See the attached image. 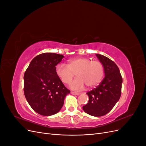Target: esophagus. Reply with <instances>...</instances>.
<instances>
[{
  "mask_svg": "<svg viewBox=\"0 0 146 146\" xmlns=\"http://www.w3.org/2000/svg\"><path fill=\"white\" fill-rule=\"evenodd\" d=\"M71 94L73 95H79L80 93H78V92H71Z\"/></svg>",
  "mask_w": 146,
  "mask_h": 146,
  "instance_id": "1",
  "label": "esophagus"
}]
</instances>
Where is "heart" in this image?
Returning <instances> with one entry per match:
<instances>
[{"instance_id": "obj_1", "label": "heart", "mask_w": 146, "mask_h": 146, "mask_svg": "<svg viewBox=\"0 0 146 146\" xmlns=\"http://www.w3.org/2000/svg\"><path fill=\"white\" fill-rule=\"evenodd\" d=\"M55 72L65 84L70 83L76 74L77 77L70 83V87L73 90L79 91L84 89L85 85L88 88L98 85L104 77V68L99 61L91 60L86 57H77L69 60L67 64H57Z\"/></svg>"}]
</instances>
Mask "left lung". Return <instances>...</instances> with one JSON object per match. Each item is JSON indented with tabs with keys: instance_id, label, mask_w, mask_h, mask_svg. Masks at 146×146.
I'll use <instances>...</instances> for the list:
<instances>
[{
	"instance_id": "8db88e82",
	"label": "left lung",
	"mask_w": 146,
	"mask_h": 146,
	"mask_svg": "<svg viewBox=\"0 0 146 146\" xmlns=\"http://www.w3.org/2000/svg\"><path fill=\"white\" fill-rule=\"evenodd\" d=\"M96 56L104 66L105 77L99 86L87 92L89 101L83 110L91 116L99 117L111 111L120 99L122 78L114 61L102 55Z\"/></svg>"
}]
</instances>
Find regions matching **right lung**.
Returning a JSON list of instances; mask_svg holds the SVG:
<instances>
[{"label":"right lung","instance_id":"right-lung-1","mask_svg":"<svg viewBox=\"0 0 146 146\" xmlns=\"http://www.w3.org/2000/svg\"><path fill=\"white\" fill-rule=\"evenodd\" d=\"M64 56L54 53L38 55L31 61L24 76V92L32 108L42 116L58 113L70 91L56 76V66Z\"/></svg>","mask_w":146,"mask_h":146}]
</instances>
